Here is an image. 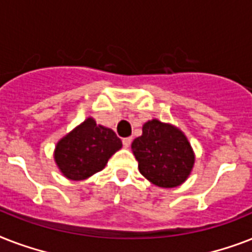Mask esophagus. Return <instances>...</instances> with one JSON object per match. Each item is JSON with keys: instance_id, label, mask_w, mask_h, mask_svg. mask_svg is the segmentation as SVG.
Masks as SVG:
<instances>
[{"instance_id": "34e87169", "label": "esophagus", "mask_w": 252, "mask_h": 252, "mask_svg": "<svg viewBox=\"0 0 252 252\" xmlns=\"http://www.w3.org/2000/svg\"><path fill=\"white\" fill-rule=\"evenodd\" d=\"M130 144H132V137L123 138V145H124V148H129Z\"/></svg>"}]
</instances>
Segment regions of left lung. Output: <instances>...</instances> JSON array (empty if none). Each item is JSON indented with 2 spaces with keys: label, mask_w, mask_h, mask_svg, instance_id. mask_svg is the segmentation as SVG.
Segmentation results:
<instances>
[{
  "label": "left lung",
  "mask_w": 252,
  "mask_h": 252,
  "mask_svg": "<svg viewBox=\"0 0 252 252\" xmlns=\"http://www.w3.org/2000/svg\"><path fill=\"white\" fill-rule=\"evenodd\" d=\"M138 170L146 179L163 188L176 187L187 179L195 157L179 129L159 120L142 126V136L132 142Z\"/></svg>",
  "instance_id": "8db88e82"
}]
</instances>
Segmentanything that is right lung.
Here are the masks:
<instances>
[{
  "label": "right lung",
  "mask_w": 252,
  "mask_h": 252,
  "mask_svg": "<svg viewBox=\"0 0 252 252\" xmlns=\"http://www.w3.org/2000/svg\"><path fill=\"white\" fill-rule=\"evenodd\" d=\"M122 145L114 130L96 126L94 119L89 118L59 141L55 159L66 178L82 180L104 168Z\"/></svg>",
  "instance_id": "1"
}]
</instances>
